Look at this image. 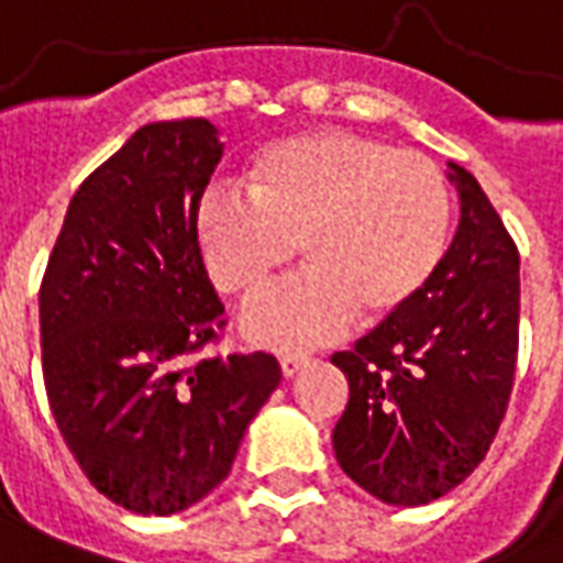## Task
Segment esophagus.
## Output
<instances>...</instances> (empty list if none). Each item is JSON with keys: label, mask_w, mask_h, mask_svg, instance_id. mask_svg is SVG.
<instances>
[{"label": "esophagus", "mask_w": 563, "mask_h": 563, "mask_svg": "<svg viewBox=\"0 0 563 563\" xmlns=\"http://www.w3.org/2000/svg\"><path fill=\"white\" fill-rule=\"evenodd\" d=\"M307 361H310V357H307V355H283V357H280V369H283V376H286V378H292L295 373H298V369H301V366H307Z\"/></svg>", "instance_id": "esophagus-1"}]
</instances>
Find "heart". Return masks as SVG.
<instances>
[{
	"instance_id": "obj_1",
	"label": "heart",
	"mask_w": 563,
	"mask_h": 563,
	"mask_svg": "<svg viewBox=\"0 0 563 563\" xmlns=\"http://www.w3.org/2000/svg\"><path fill=\"white\" fill-rule=\"evenodd\" d=\"M244 190H211L194 220L208 277L239 301H260L292 271L307 277L250 310L244 334L274 349L322 343L409 310L435 277L453 202L435 161L349 131L298 133L265 145Z\"/></svg>"
}]
</instances>
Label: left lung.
I'll use <instances>...</instances> for the list:
<instances>
[{"mask_svg": "<svg viewBox=\"0 0 563 563\" xmlns=\"http://www.w3.org/2000/svg\"><path fill=\"white\" fill-rule=\"evenodd\" d=\"M460 227L409 310L331 364L349 378L334 453L352 481L397 507L448 495L501 427L519 349V253L477 178L448 164Z\"/></svg>", "mask_w": 563, "mask_h": 563, "instance_id": "8db88e82", "label": "left lung"}]
</instances>
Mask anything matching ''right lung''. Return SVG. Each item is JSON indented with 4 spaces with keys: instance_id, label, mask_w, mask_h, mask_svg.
Listing matches in <instances>:
<instances>
[{
    "instance_id": "right-lung-1",
    "label": "right lung",
    "mask_w": 563,
    "mask_h": 563,
    "mask_svg": "<svg viewBox=\"0 0 563 563\" xmlns=\"http://www.w3.org/2000/svg\"><path fill=\"white\" fill-rule=\"evenodd\" d=\"M220 157L206 119L143 124L74 194L37 295L62 439L131 514H181L227 481L283 378L265 352L197 357L223 328L194 232Z\"/></svg>"
}]
</instances>
